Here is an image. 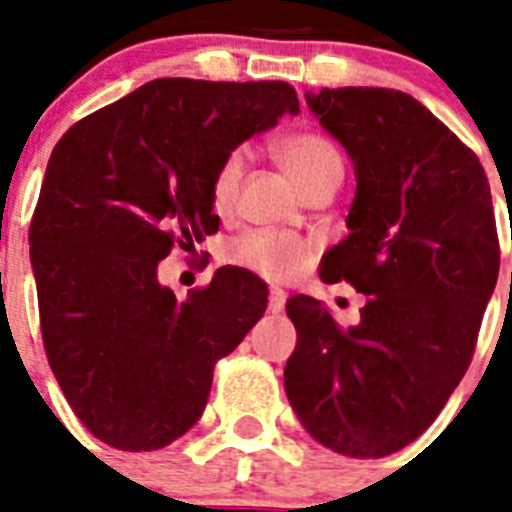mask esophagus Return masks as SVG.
Returning a JSON list of instances; mask_svg holds the SVG:
<instances>
[{
  "label": "esophagus",
  "mask_w": 512,
  "mask_h": 512,
  "mask_svg": "<svg viewBox=\"0 0 512 512\" xmlns=\"http://www.w3.org/2000/svg\"><path fill=\"white\" fill-rule=\"evenodd\" d=\"M284 303H287V292L281 287H271V295H268V311L281 313L284 311Z\"/></svg>",
  "instance_id": "1"
}]
</instances>
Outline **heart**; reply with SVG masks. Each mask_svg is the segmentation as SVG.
Instances as JSON below:
<instances>
[{
  "label": "heart",
  "mask_w": 512,
  "mask_h": 512,
  "mask_svg": "<svg viewBox=\"0 0 512 512\" xmlns=\"http://www.w3.org/2000/svg\"><path fill=\"white\" fill-rule=\"evenodd\" d=\"M273 154L279 159L281 170L292 177V183L300 191H311L319 183L327 180H342L345 162H342L340 148L319 132H295L284 135L273 143ZM241 167L244 159L241 154H231L215 172L212 180V201L217 212L231 209L236 191H239ZM313 257V247L308 241L287 236L276 231H252L233 241L228 249V260L241 268L260 273L271 281L295 279L297 273L308 268Z\"/></svg>",
  "instance_id": "obj_1"
}]
</instances>
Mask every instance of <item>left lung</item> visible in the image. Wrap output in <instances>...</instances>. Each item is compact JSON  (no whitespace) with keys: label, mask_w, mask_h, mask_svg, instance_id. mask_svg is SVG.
Segmentation results:
<instances>
[{"label":"left lung","mask_w":512,"mask_h":512,"mask_svg":"<svg viewBox=\"0 0 512 512\" xmlns=\"http://www.w3.org/2000/svg\"><path fill=\"white\" fill-rule=\"evenodd\" d=\"M356 172L348 236L321 281L366 295L342 329L321 300L289 297L297 329L284 388L319 444L385 457L412 444L468 372L500 273L492 191L478 156L420 100L385 87L305 92Z\"/></svg>","instance_id":"8db88e82"}]
</instances>
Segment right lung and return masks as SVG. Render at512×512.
Segmentation results:
<instances>
[{"label": "right lung", "instance_id": "right-lung-1", "mask_svg": "<svg viewBox=\"0 0 512 512\" xmlns=\"http://www.w3.org/2000/svg\"><path fill=\"white\" fill-rule=\"evenodd\" d=\"M284 114L287 82L154 79L58 140L28 244L47 361L84 428L151 452L196 425L212 369L268 305L244 268L177 300L159 260L215 233L217 167Z\"/></svg>", "mask_w": 512, "mask_h": 512}]
</instances>
